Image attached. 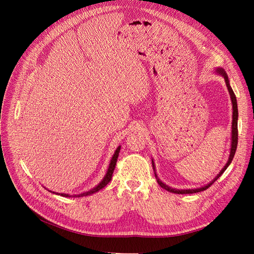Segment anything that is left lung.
<instances>
[{
  "label": "left lung",
  "instance_id": "1",
  "mask_svg": "<svg viewBox=\"0 0 254 254\" xmlns=\"http://www.w3.org/2000/svg\"><path fill=\"white\" fill-rule=\"evenodd\" d=\"M216 72H217L218 74H220V75L222 76V77L225 78V81H226V84H227V88H228V91H229V93H230V97H231L232 105H233V115H232V117H233V120H232V142H231V151H230L229 160H228V162H227L226 166H225L224 168H222V170L220 171V173H219L216 177H215V179H214L212 182H210L209 184H207V186L202 187V188H200V189H194V190H176V189H172V188H170V187H167L166 184H164L161 180H159L158 176H157L156 173H155V176H156L158 183L160 184V187L163 188L164 190H168V191H172V193H175V194H193V193H198V191H202V190H206V189H209V188L212 186V184H213L215 181H216L222 174H224V172L227 170V167L230 165V163L232 162V160H233V158H234L235 151H236V147H237V141H238V130H237L238 111H237V102H236V97H235L234 92H233L231 86H230V83H229V79H228L227 73H226L224 70H222V68H217ZM152 167H153V171H155V165H153V161H152Z\"/></svg>",
  "mask_w": 254,
  "mask_h": 254
}]
</instances>
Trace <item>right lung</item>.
<instances>
[{
    "instance_id": "1",
    "label": "right lung",
    "mask_w": 254,
    "mask_h": 254,
    "mask_svg": "<svg viewBox=\"0 0 254 254\" xmlns=\"http://www.w3.org/2000/svg\"><path fill=\"white\" fill-rule=\"evenodd\" d=\"M120 150H121V146H119V147L117 148V150H115L114 155H113V157H112V159H111V162H110V164H109L108 171H107V174H106V176L104 177L103 181H102L101 183H99L96 188L90 190L89 191H86V193H82V194H79V195H74L73 197L88 196V195H91V194H93V193H96V191H98L99 190H102L103 188H105V187L107 186V184H108V183L111 181V178H112V175H113V172H114L115 165H117V161H118V158H119V152H120ZM50 191H51V190H50ZM53 193H54V191H53ZM57 194H58V193H57ZM58 195H61V196H64V197H71L68 194H58Z\"/></svg>"
}]
</instances>
